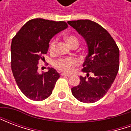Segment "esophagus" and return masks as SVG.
Returning a JSON list of instances; mask_svg holds the SVG:
<instances>
[{
  "mask_svg": "<svg viewBox=\"0 0 131 131\" xmlns=\"http://www.w3.org/2000/svg\"><path fill=\"white\" fill-rule=\"evenodd\" d=\"M61 75H62V76H65V77H71V75H70V74H65V73H62V74H61Z\"/></svg>",
  "mask_w": 131,
  "mask_h": 131,
  "instance_id": "obj_1",
  "label": "esophagus"
}]
</instances>
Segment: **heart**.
<instances>
[{"label": "heart", "instance_id": "1", "mask_svg": "<svg viewBox=\"0 0 131 131\" xmlns=\"http://www.w3.org/2000/svg\"><path fill=\"white\" fill-rule=\"evenodd\" d=\"M67 42L69 43V45L71 46L74 43H79V40L77 37L74 36H69L66 38ZM56 44L57 40L56 39H53L49 45V50L51 52H53L56 49ZM79 64V60L74 58V57H65V58H60L57 60L54 65L58 69L61 71L66 72V73H71L74 70V67Z\"/></svg>", "mask_w": 131, "mask_h": 131}]
</instances>
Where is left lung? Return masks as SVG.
Wrapping results in <instances>:
<instances>
[{"instance_id": "1", "label": "left lung", "mask_w": 131, "mask_h": 131, "mask_svg": "<svg viewBox=\"0 0 131 131\" xmlns=\"http://www.w3.org/2000/svg\"><path fill=\"white\" fill-rule=\"evenodd\" d=\"M67 23L84 38L88 46L82 69L87 77L81 76L80 83L71 88V93L81 102L93 103L104 96L115 79L119 68V50L111 35L96 22L79 19Z\"/></svg>"}]
</instances>
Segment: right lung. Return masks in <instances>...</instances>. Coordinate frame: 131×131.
<instances>
[{
  "label": "right lung",
  "mask_w": 131,
  "mask_h": 131,
  "mask_svg": "<svg viewBox=\"0 0 131 131\" xmlns=\"http://www.w3.org/2000/svg\"><path fill=\"white\" fill-rule=\"evenodd\" d=\"M68 27L65 21L33 19L21 27L11 44V68L19 88L34 101L48 98L52 93L60 74L54 69L39 74L38 64L45 60L49 42L54 35Z\"/></svg>",
  "instance_id": "1"
}]
</instances>
